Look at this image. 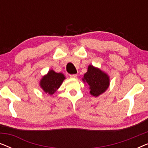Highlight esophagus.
<instances>
[{
    "mask_svg": "<svg viewBox=\"0 0 148 148\" xmlns=\"http://www.w3.org/2000/svg\"><path fill=\"white\" fill-rule=\"evenodd\" d=\"M77 74L70 75V77L71 78H77Z\"/></svg>",
    "mask_w": 148,
    "mask_h": 148,
    "instance_id": "esophagus-1",
    "label": "esophagus"
}]
</instances>
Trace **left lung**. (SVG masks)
I'll return each mask as SVG.
<instances>
[{
    "mask_svg": "<svg viewBox=\"0 0 148 148\" xmlns=\"http://www.w3.org/2000/svg\"><path fill=\"white\" fill-rule=\"evenodd\" d=\"M82 80L89 85L90 94L95 97L103 94L110 84L108 75L93 65H89L88 71L85 73Z\"/></svg>",
    "mask_w": 148,
    "mask_h": 148,
    "instance_id": "obj_1",
    "label": "left lung"
}]
</instances>
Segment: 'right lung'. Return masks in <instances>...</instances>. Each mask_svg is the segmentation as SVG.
Wrapping results in <instances>:
<instances>
[{"label": "right lung", "mask_w": 148, "mask_h": 148, "mask_svg": "<svg viewBox=\"0 0 148 148\" xmlns=\"http://www.w3.org/2000/svg\"><path fill=\"white\" fill-rule=\"evenodd\" d=\"M64 79L65 77L61 73H56L53 70H50L41 79L40 86L46 94L51 96L60 88Z\"/></svg>", "instance_id": "right-lung-1"}]
</instances>
